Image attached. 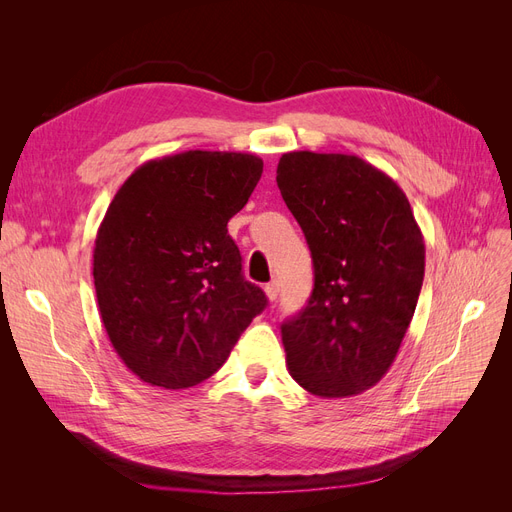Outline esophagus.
Listing matches in <instances>:
<instances>
[{"instance_id": "1", "label": "esophagus", "mask_w": 512, "mask_h": 512, "mask_svg": "<svg viewBox=\"0 0 512 512\" xmlns=\"http://www.w3.org/2000/svg\"><path fill=\"white\" fill-rule=\"evenodd\" d=\"M265 292H267V299H269V301H275L277 294H280V284H277L275 280L269 282V284L265 286Z\"/></svg>"}]
</instances>
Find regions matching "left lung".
Here are the masks:
<instances>
[{"label": "left lung", "instance_id": "obj_1", "mask_svg": "<svg viewBox=\"0 0 512 512\" xmlns=\"http://www.w3.org/2000/svg\"><path fill=\"white\" fill-rule=\"evenodd\" d=\"M277 188L314 260V290L282 324L290 376L318 397L378 384L404 339L425 275V243L404 190L346 153L290 151Z\"/></svg>", "mask_w": 512, "mask_h": 512}]
</instances>
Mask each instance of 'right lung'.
Listing matches in <instances>:
<instances>
[{
  "instance_id": "1",
  "label": "right lung",
  "mask_w": 512,
  "mask_h": 512,
  "mask_svg": "<svg viewBox=\"0 0 512 512\" xmlns=\"http://www.w3.org/2000/svg\"><path fill=\"white\" fill-rule=\"evenodd\" d=\"M260 175L252 153L183 151L138 166L108 205L96 297L115 352L143 382L177 391L207 380L267 307L226 228Z\"/></svg>"
}]
</instances>
